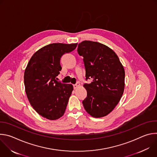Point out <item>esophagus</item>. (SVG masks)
I'll return each instance as SVG.
<instances>
[{"instance_id": "34e87169", "label": "esophagus", "mask_w": 157, "mask_h": 157, "mask_svg": "<svg viewBox=\"0 0 157 157\" xmlns=\"http://www.w3.org/2000/svg\"><path fill=\"white\" fill-rule=\"evenodd\" d=\"M80 86V84L79 82H76L75 84L73 85V87H74V89H77L78 87H79Z\"/></svg>"}]
</instances>
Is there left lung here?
Masks as SVG:
<instances>
[{"label":"left lung","mask_w":157,"mask_h":157,"mask_svg":"<svg viewBox=\"0 0 157 157\" xmlns=\"http://www.w3.org/2000/svg\"><path fill=\"white\" fill-rule=\"evenodd\" d=\"M78 52L83 56L87 97L82 104L87 113L100 118L109 114L117 105L125 86V70L116 53L105 44L85 40L78 44Z\"/></svg>","instance_id":"8db88e82"}]
</instances>
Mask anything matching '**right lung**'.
<instances>
[{
	"mask_svg": "<svg viewBox=\"0 0 157 157\" xmlns=\"http://www.w3.org/2000/svg\"><path fill=\"white\" fill-rule=\"evenodd\" d=\"M78 43H52L38 50L30 58L24 73L28 99L36 113L54 121L62 117L73 90L71 84L56 81L61 70V57L73 51Z\"/></svg>",
	"mask_w": 157,
	"mask_h": 157,
	"instance_id": "obj_1",
	"label": "right lung"
}]
</instances>
